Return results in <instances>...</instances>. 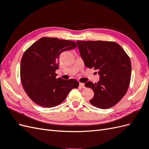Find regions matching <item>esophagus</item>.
<instances>
[{"label":"esophagus","instance_id":"esophagus-1","mask_svg":"<svg viewBox=\"0 0 149 149\" xmlns=\"http://www.w3.org/2000/svg\"><path fill=\"white\" fill-rule=\"evenodd\" d=\"M79 88H81V89H84V88H85L84 84H83V83H81V82L79 83Z\"/></svg>","mask_w":149,"mask_h":149}]
</instances>
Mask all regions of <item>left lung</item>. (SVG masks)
<instances>
[{
	"mask_svg": "<svg viewBox=\"0 0 149 149\" xmlns=\"http://www.w3.org/2000/svg\"><path fill=\"white\" fill-rule=\"evenodd\" d=\"M77 44L85 66L94 68L100 75L97 83H85L86 87L95 93L89 102L103 109L116 105L130 86L131 64L129 56L119 44L112 41L77 40Z\"/></svg>",
	"mask_w": 149,
	"mask_h": 149,
	"instance_id": "8db88e82",
	"label": "left lung"
}]
</instances>
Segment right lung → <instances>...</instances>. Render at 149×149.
I'll return each mask as SVG.
<instances>
[{
    "label": "right lung",
    "instance_id": "right-lung-1",
    "mask_svg": "<svg viewBox=\"0 0 149 149\" xmlns=\"http://www.w3.org/2000/svg\"><path fill=\"white\" fill-rule=\"evenodd\" d=\"M74 41L42 37L24 53L20 65V79L24 90L36 104L50 108L60 105L72 89L79 87L75 79H56L59 57L64 51L74 49Z\"/></svg>",
    "mask_w": 149,
    "mask_h": 149
}]
</instances>
